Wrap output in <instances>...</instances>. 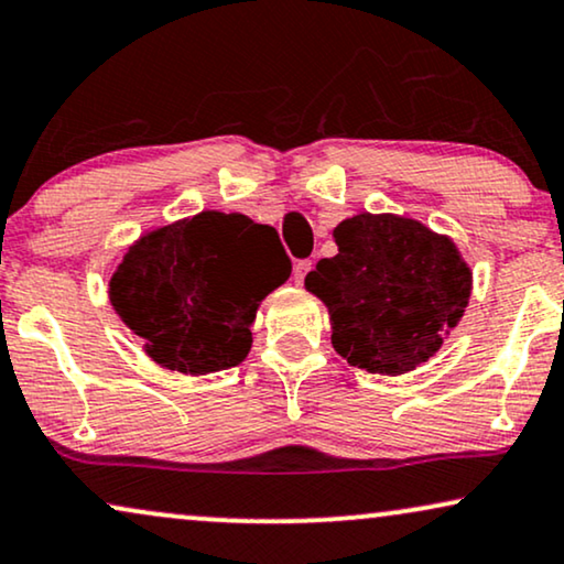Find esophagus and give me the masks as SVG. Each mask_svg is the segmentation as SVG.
<instances>
[{"label": "esophagus", "instance_id": "1", "mask_svg": "<svg viewBox=\"0 0 564 564\" xmlns=\"http://www.w3.org/2000/svg\"><path fill=\"white\" fill-rule=\"evenodd\" d=\"M310 270H312V260H299L294 265V281L304 283V278H306V273H310Z\"/></svg>", "mask_w": 564, "mask_h": 564}]
</instances>
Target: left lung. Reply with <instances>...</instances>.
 <instances>
[{"instance_id":"left-lung-1","label":"left lung","mask_w":564,"mask_h":564,"mask_svg":"<svg viewBox=\"0 0 564 564\" xmlns=\"http://www.w3.org/2000/svg\"><path fill=\"white\" fill-rule=\"evenodd\" d=\"M333 235L337 254L304 283L327 304L335 350L387 377L425 364L469 302L471 273L456 245L392 214H358Z\"/></svg>"}]
</instances>
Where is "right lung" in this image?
Wrapping results in <instances>:
<instances>
[{
    "mask_svg": "<svg viewBox=\"0 0 564 564\" xmlns=\"http://www.w3.org/2000/svg\"><path fill=\"white\" fill-rule=\"evenodd\" d=\"M289 275L273 227L204 212L141 237L110 278V302L156 364L198 377L247 356L258 302Z\"/></svg>",
    "mask_w": 564,
    "mask_h": 564,
    "instance_id": "1",
    "label": "right lung"
}]
</instances>
